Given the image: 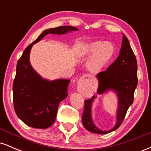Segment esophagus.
Returning a JSON list of instances; mask_svg holds the SVG:
<instances>
[{"mask_svg": "<svg viewBox=\"0 0 151 151\" xmlns=\"http://www.w3.org/2000/svg\"><path fill=\"white\" fill-rule=\"evenodd\" d=\"M82 77L84 78V79H92V78H93L92 75H91V74H84V75Z\"/></svg>", "mask_w": 151, "mask_h": 151, "instance_id": "esophagus-1", "label": "esophagus"}]
</instances>
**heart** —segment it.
<instances>
[{"mask_svg": "<svg viewBox=\"0 0 151 151\" xmlns=\"http://www.w3.org/2000/svg\"><path fill=\"white\" fill-rule=\"evenodd\" d=\"M115 48L111 42L94 41L86 44L81 52L82 57H89L87 67L91 70L98 71L103 68L114 55Z\"/></svg>", "mask_w": 151, "mask_h": 151, "instance_id": "obj_1", "label": "heart"}]
</instances>
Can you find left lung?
I'll return each instance as SVG.
<instances>
[{
    "label": "left lung",
    "mask_w": 151,
    "mask_h": 151,
    "mask_svg": "<svg viewBox=\"0 0 151 151\" xmlns=\"http://www.w3.org/2000/svg\"><path fill=\"white\" fill-rule=\"evenodd\" d=\"M123 36L122 45L119 57L106 70L96 75L99 81V94L109 90L115 91L118 96L116 123L109 131H102L93 124L91 118V105L96 96L84 101V110L82 115V124L90 132L99 134H106L116 130L121 125L130 106L133 102V95L138 84L137 61L129 40Z\"/></svg>",
    "instance_id": "1"
}]
</instances>
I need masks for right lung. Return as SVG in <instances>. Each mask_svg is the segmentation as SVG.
<instances>
[{
  "mask_svg": "<svg viewBox=\"0 0 151 151\" xmlns=\"http://www.w3.org/2000/svg\"><path fill=\"white\" fill-rule=\"evenodd\" d=\"M77 30V27L67 25L45 30L25 48L18 60L13 84V104L18 117L26 125L42 129L52 125L59 104L68 95L70 81L63 79L49 81L40 77L30 65L31 48L48 34L63 35Z\"/></svg>",
  "mask_w": 151,
  "mask_h": 151,
  "instance_id": "obj_1",
  "label": "right lung"
}]
</instances>
